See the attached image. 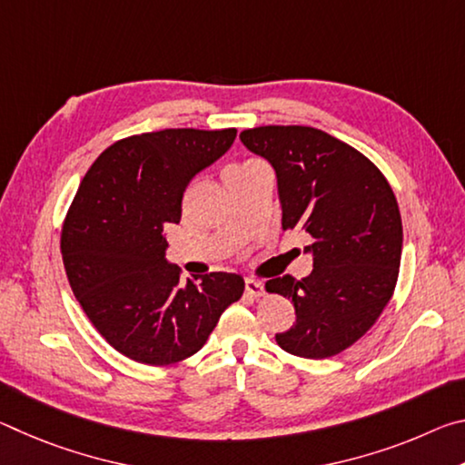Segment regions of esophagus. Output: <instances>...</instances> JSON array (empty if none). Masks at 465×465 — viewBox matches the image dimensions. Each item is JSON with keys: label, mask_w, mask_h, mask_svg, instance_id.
<instances>
[{"label": "esophagus", "mask_w": 465, "mask_h": 465, "mask_svg": "<svg viewBox=\"0 0 465 465\" xmlns=\"http://www.w3.org/2000/svg\"><path fill=\"white\" fill-rule=\"evenodd\" d=\"M246 293L250 295V297H262L264 295V287H262V282L261 281H256V279H246Z\"/></svg>", "instance_id": "obj_1"}]
</instances>
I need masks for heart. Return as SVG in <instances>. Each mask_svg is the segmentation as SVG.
<instances>
[{"instance_id":"obj_1","label":"heart","mask_w":465,"mask_h":465,"mask_svg":"<svg viewBox=\"0 0 465 465\" xmlns=\"http://www.w3.org/2000/svg\"><path fill=\"white\" fill-rule=\"evenodd\" d=\"M242 166H248V163H235V166H230V168H242Z\"/></svg>"}]
</instances>
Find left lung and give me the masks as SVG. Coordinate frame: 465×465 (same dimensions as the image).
I'll return each instance as SVG.
<instances>
[{"label":"left lung","instance_id":"8db88e82","mask_svg":"<svg viewBox=\"0 0 465 465\" xmlns=\"http://www.w3.org/2000/svg\"><path fill=\"white\" fill-rule=\"evenodd\" d=\"M277 174L282 230L305 232L313 271L266 281L269 293L295 305L281 332L282 351L303 359L334 357L355 344L393 295L402 258V217L388 180L371 160L328 133L269 124L240 133Z\"/></svg>","mask_w":465,"mask_h":465}]
</instances>
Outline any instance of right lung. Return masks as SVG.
<instances>
[{
	"label": "right lung",
	"mask_w": 465,
	"mask_h": 465,
	"mask_svg": "<svg viewBox=\"0 0 465 465\" xmlns=\"http://www.w3.org/2000/svg\"><path fill=\"white\" fill-rule=\"evenodd\" d=\"M235 129H163L116 141L84 176L61 232L74 295L102 338L131 361L193 357L243 279L211 272L180 282L166 261V227L183 215L191 180L217 162Z\"/></svg>",
	"instance_id": "add662e5"
}]
</instances>
